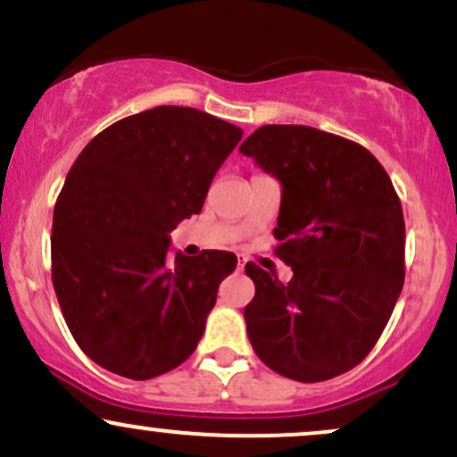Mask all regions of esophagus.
Segmentation results:
<instances>
[{"label": "esophagus", "mask_w": 457, "mask_h": 457, "mask_svg": "<svg viewBox=\"0 0 457 457\" xmlns=\"http://www.w3.org/2000/svg\"><path fill=\"white\" fill-rule=\"evenodd\" d=\"M245 264H246V260L243 258V255H238V266H236V269H238V270H245Z\"/></svg>", "instance_id": "1"}]
</instances>
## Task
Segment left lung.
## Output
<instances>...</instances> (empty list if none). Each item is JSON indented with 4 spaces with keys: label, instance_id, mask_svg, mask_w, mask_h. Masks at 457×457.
<instances>
[{
    "label": "left lung",
    "instance_id": "1",
    "mask_svg": "<svg viewBox=\"0 0 457 457\" xmlns=\"http://www.w3.org/2000/svg\"><path fill=\"white\" fill-rule=\"evenodd\" d=\"M281 182L275 253L283 286L253 262L246 335L270 370L322 382L353 370L389 322L403 286L406 228L378 159L354 141L301 124H266L240 145Z\"/></svg>",
    "mask_w": 457,
    "mask_h": 457
}]
</instances>
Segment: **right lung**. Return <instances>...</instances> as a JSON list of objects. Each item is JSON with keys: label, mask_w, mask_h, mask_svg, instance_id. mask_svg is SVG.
Segmentation results:
<instances>
[{"label": "right lung", "mask_w": 457, "mask_h": 457, "mask_svg": "<svg viewBox=\"0 0 457 457\" xmlns=\"http://www.w3.org/2000/svg\"><path fill=\"white\" fill-rule=\"evenodd\" d=\"M243 129L191 107L120 120L83 148L55 202L51 277L94 363L150 380L185 363L206 328L229 251L170 258V234L202 212Z\"/></svg>", "instance_id": "right-lung-1"}]
</instances>
